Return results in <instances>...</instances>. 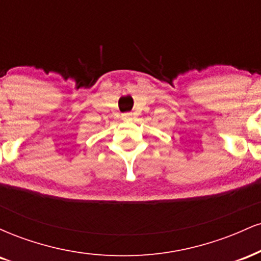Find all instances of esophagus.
<instances>
[{
  "mask_svg": "<svg viewBox=\"0 0 261 261\" xmlns=\"http://www.w3.org/2000/svg\"><path fill=\"white\" fill-rule=\"evenodd\" d=\"M131 116H133V114L127 113V114H124V119H130Z\"/></svg>",
  "mask_w": 261,
  "mask_h": 261,
  "instance_id": "1",
  "label": "esophagus"
}]
</instances>
